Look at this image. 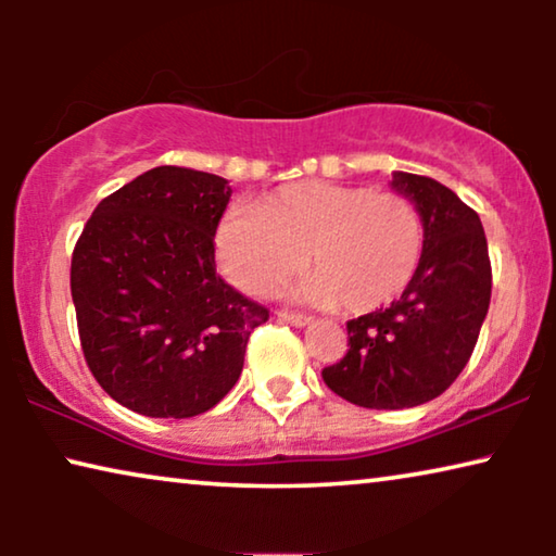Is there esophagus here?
Segmentation results:
<instances>
[{"mask_svg": "<svg viewBox=\"0 0 556 556\" xmlns=\"http://www.w3.org/2000/svg\"><path fill=\"white\" fill-rule=\"evenodd\" d=\"M278 318H280V321L291 324V326H299V329H303V326H308V324H311V318H308V316H303V314H291V311H280Z\"/></svg>", "mask_w": 556, "mask_h": 556, "instance_id": "1", "label": "esophagus"}]
</instances>
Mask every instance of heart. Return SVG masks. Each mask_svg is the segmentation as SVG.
Returning <instances> with one entry per match:
<instances>
[{
	"label": "heart",
	"instance_id": "obj_1",
	"mask_svg": "<svg viewBox=\"0 0 556 556\" xmlns=\"http://www.w3.org/2000/svg\"><path fill=\"white\" fill-rule=\"evenodd\" d=\"M420 210L397 192L295 181L265 194L255 210L219 219V270L248 293H270L303 265L314 273L295 295L349 314L379 308L405 291L422 261Z\"/></svg>",
	"mask_w": 556,
	"mask_h": 556
}]
</instances>
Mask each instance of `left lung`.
<instances>
[{
  "mask_svg": "<svg viewBox=\"0 0 556 556\" xmlns=\"http://www.w3.org/2000/svg\"><path fill=\"white\" fill-rule=\"evenodd\" d=\"M392 189L420 210L422 261L390 308L346 324V356L321 371L331 392L369 409L417 407L443 394L473 354L491 303L481 217L420 174L392 172Z\"/></svg>",
  "mask_w": 556,
  "mask_h": 556,
  "instance_id": "obj_1",
  "label": "left lung"
}]
</instances>
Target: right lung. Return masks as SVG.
Returning a JSON list of instances; mask_svg holds the SVG:
<instances>
[{"label": "right lung", "instance_id": "obj_1", "mask_svg": "<svg viewBox=\"0 0 556 556\" xmlns=\"http://www.w3.org/2000/svg\"><path fill=\"white\" fill-rule=\"evenodd\" d=\"M232 189L156 166L98 204L75 242L71 293L98 384L147 417H194L238 382L268 308L217 276L215 232Z\"/></svg>", "mask_w": 556, "mask_h": 556}]
</instances>
